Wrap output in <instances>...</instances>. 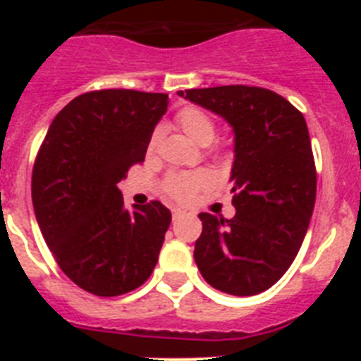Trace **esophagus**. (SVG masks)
Wrapping results in <instances>:
<instances>
[{
    "label": "esophagus",
    "mask_w": 361,
    "mask_h": 361,
    "mask_svg": "<svg viewBox=\"0 0 361 361\" xmlns=\"http://www.w3.org/2000/svg\"><path fill=\"white\" fill-rule=\"evenodd\" d=\"M184 213H186V212H184V209H178V208L171 209V216H173V220H178V219H180V216L184 215Z\"/></svg>",
    "instance_id": "1"
}]
</instances>
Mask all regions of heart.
Here are the masks:
<instances>
[{
    "mask_svg": "<svg viewBox=\"0 0 361 361\" xmlns=\"http://www.w3.org/2000/svg\"><path fill=\"white\" fill-rule=\"evenodd\" d=\"M177 123L184 133L190 137L195 145H209L215 137V124L199 108H184L178 111ZM159 142V133L155 132L149 139L148 149L153 152ZM212 175L208 171H193V173H173L164 180L166 195L171 197L177 202H190L197 191L209 186Z\"/></svg>",
    "mask_w": 361,
    "mask_h": 361,
    "instance_id": "1",
    "label": "heart"
}]
</instances>
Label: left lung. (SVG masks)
Returning <instances> with one entry per match:
<instances>
[{
    "label": "left lung",
    "instance_id": "obj_1",
    "mask_svg": "<svg viewBox=\"0 0 361 361\" xmlns=\"http://www.w3.org/2000/svg\"><path fill=\"white\" fill-rule=\"evenodd\" d=\"M233 130L229 183L235 216L200 213L195 262L222 293L253 296L295 260L317 199V170L304 116L275 92L231 85L177 92Z\"/></svg>",
    "mask_w": 361,
    "mask_h": 361
}]
</instances>
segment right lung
<instances>
[{"mask_svg": "<svg viewBox=\"0 0 361 361\" xmlns=\"http://www.w3.org/2000/svg\"><path fill=\"white\" fill-rule=\"evenodd\" d=\"M168 110V94L99 90L72 99L50 124L32 171V202L44 242L66 276L97 296L146 282L171 213L152 200L124 206L117 184Z\"/></svg>", "mask_w": 361, "mask_h": 361, "instance_id": "obj_1", "label": "right lung"}]
</instances>
